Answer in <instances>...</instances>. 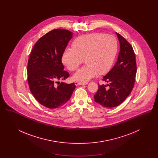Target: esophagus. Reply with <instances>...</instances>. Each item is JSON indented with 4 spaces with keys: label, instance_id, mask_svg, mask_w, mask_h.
<instances>
[{
    "label": "esophagus",
    "instance_id": "obj_1",
    "mask_svg": "<svg viewBox=\"0 0 158 158\" xmlns=\"http://www.w3.org/2000/svg\"><path fill=\"white\" fill-rule=\"evenodd\" d=\"M76 86H78V85H86L87 83L79 82H75Z\"/></svg>",
    "mask_w": 158,
    "mask_h": 158
}]
</instances>
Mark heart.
<instances>
[{
  "mask_svg": "<svg viewBox=\"0 0 158 158\" xmlns=\"http://www.w3.org/2000/svg\"><path fill=\"white\" fill-rule=\"evenodd\" d=\"M73 48H67L62 55V62L69 70H76L85 57L86 64L79 69L73 78L86 82L99 74H105L113 66L118 44L117 39L110 34L100 32L83 35L73 43Z\"/></svg>",
  "mask_w": 158,
  "mask_h": 158,
  "instance_id": "obj_1",
  "label": "heart"
}]
</instances>
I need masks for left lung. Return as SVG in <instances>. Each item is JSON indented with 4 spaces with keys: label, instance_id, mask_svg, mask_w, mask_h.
I'll list each match as a JSON object with an SVG mask.
<instances>
[{
    "label": "left lung",
    "instance_id": "8db88e82",
    "mask_svg": "<svg viewBox=\"0 0 158 158\" xmlns=\"http://www.w3.org/2000/svg\"><path fill=\"white\" fill-rule=\"evenodd\" d=\"M116 34L120 45L118 59L112 69L103 77L102 81L109 84L99 85L94 95L95 101L106 108L115 107L124 101L133 88L137 72L133 47L120 34ZM106 85L109 86L108 89Z\"/></svg>",
    "mask_w": 158,
    "mask_h": 158
}]
</instances>
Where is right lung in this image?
<instances>
[{
    "instance_id": "1",
    "label": "right lung",
    "mask_w": 158,
    "mask_h": 158,
    "mask_svg": "<svg viewBox=\"0 0 158 158\" xmlns=\"http://www.w3.org/2000/svg\"><path fill=\"white\" fill-rule=\"evenodd\" d=\"M73 36V32L55 29L40 38L31 53L27 66L28 82L38 102L53 109L64 105L71 97L76 86L59 82L69 76L64 70L62 55Z\"/></svg>"
}]
</instances>
